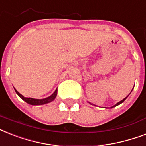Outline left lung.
I'll return each instance as SVG.
<instances>
[{"label": "left lung", "mask_w": 146, "mask_h": 146, "mask_svg": "<svg viewBox=\"0 0 146 146\" xmlns=\"http://www.w3.org/2000/svg\"><path fill=\"white\" fill-rule=\"evenodd\" d=\"M127 98V97H126V98H123V100H121V101H120V102H118V103H117V104H116L115 105H113V107H111V108H113V107L117 106V105H119V104H121V103H123V102H124L125 99H126V98Z\"/></svg>", "instance_id": "8db88e82"}]
</instances>
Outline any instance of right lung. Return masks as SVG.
Returning a JSON list of instances; mask_svg holds the SVG:
<instances>
[{
	"label": "right lung",
	"instance_id": "right-lung-1",
	"mask_svg": "<svg viewBox=\"0 0 146 146\" xmlns=\"http://www.w3.org/2000/svg\"><path fill=\"white\" fill-rule=\"evenodd\" d=\"M17 94L19 97L21 98L22 99L25 101L26 103H28L29 104H32V105H41V104H47V103H49V102H52L54 100V98L57 96V89L55 90V92L54 93L51 95L48 98H43V99H36V98H26L24 97L23 96H22L21 94L19 93V92L17 91V89H14Z\"/></svg>",
	"mask_w": 146,
	"mask_h": 146
}]
</instances>
